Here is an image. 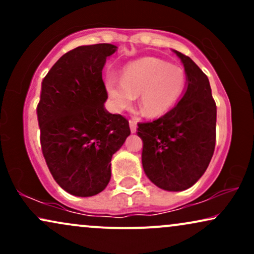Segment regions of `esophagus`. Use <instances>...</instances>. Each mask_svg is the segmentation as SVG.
Returning <instances> with one entry per match:
<instances>
[{
    "label": "esophagus",
    "mask_w": 254,
    "mask_h": 254,
    "mask_svg": "<svg viewBox=\"0 0 254 254\" xmlns=\"http://www.w3.org/2000/svg\"><path fill=\"white\" fill-rule=\"evenodd\" d=\"M129 125H130L131 132H136V131H137V123H136V122L133 121V119H130Z\"/></svg>",
    "instance_id": "1"
}]
</instances>
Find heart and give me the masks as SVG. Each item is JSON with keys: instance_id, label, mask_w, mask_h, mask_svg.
I'll return each mask as SVG.
<instances>
[{"instance_id": "heart-1", "label": "heart", "mask_w": 254, "mask_h": 254, "mask_svg": "<svg viewBox=\"0 0 254 254\" xmlns=\"http://www.w3.org/2000/svg\"><path fill=\"white\" fill-rule=\"evenodd\" d=\"M186 87V72L182 66L157 58H143L124 69L122 80L106 78V89L113 106L127 109L135 95L148 117L164 115L182 97Z\"/></svg>"}]
</instances>
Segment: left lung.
<instances>
[{"label":"left lung","instance_id":"left-lung-1","mask_svg":"<svg viewBox=\"0 0 254 254\" xmlns=\"http://www.w3.org/2000/svg\"><path fill=\"white\" fill-rule=\"evenodd\" d=\"M182 60L188 88L177 106L160 118L138 123L143 141L142 165L160 189L183 191L206 171L216 143V104L208 76L190 57Z\"/></svg>","mask_w":254,"mask_h":254}]
</instances>
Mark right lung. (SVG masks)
<instances>
[{"label":"right lung","instance_id":"add662e5","mask_svg":"<svg viewBox=\"0 0 254 254\" xmlns=\"http://www.w3.org/2000/svg\"><path fill=\"white\" fill-rule=\"evenodd\" d=\"M112 44L78 46L44 77L37 107L40 144L52 177L78 197L101 192L111 179V159L130 135L129 121L104 109L103 81Z\"/></svg>","mask_w":254,"mask_h":254}]
</instances>
